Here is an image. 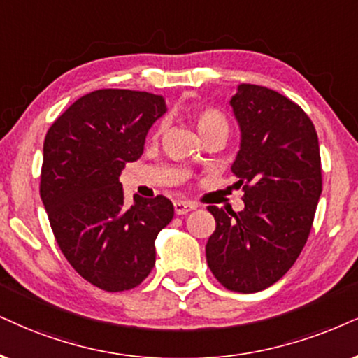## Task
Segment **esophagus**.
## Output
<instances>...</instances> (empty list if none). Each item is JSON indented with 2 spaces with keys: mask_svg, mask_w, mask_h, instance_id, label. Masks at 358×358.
<instances>
[{
  "mask_svg": "<svg viewBox=\"0 0 358 358\" xmlns=\"http://www.w3.org/2000/svg\"><path fill=\"white\" fill-rule=\"evenodd\" d=\"M197 207V204H194V202H189V201H176L174 202V210L178 215H184L187 213H191Z\"/></svg>",
  "mask_w": 358,
  "mask_h": 358,
  "instance_id": "obj_1",
  "label": "esophagus"
}]
</instances>
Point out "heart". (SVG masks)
<instances>
[{
  "instance_id": "heart-1",
  "label": "heart",
  "mask_w": 358,
  "mask_h": 358,
  "mask_svg": "<svg viewBox=\"0 0 358 358\" xmlns=\"http://www.w3.org/2000/svg\"><path fill=\"white\" fill-rule=\"evenodd\" d=\"M192 116H194V122H196L197 131L201 132L202 138L207 134H210V132H217V131L227 132L229 131V122H227L226 116H224L220 111H217V109L197 108V109H194ZM164 127H166L164 121L159 122L156 127V136L161 134V132L164 131Z\"/></svg>"
}]
</instances>
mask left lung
Here are the masks:
<instances>
[{
  "instance_id": "8db88e82",
  "label": "left lung",
  "mask_w": 358,
  "mask_h": 358,
  "mask_svg": "<svg viewBox=\"0 0 358 358\" xmlns=\"http://www.w3.org/2000/svg\"><path fill=\"white\" fill-rule=\"evenodd\" d=\"M229 104L241 129L231 169L245 207H207L215 231L206 257L226 289L252 294L284 277L306 245L322 194L319 138L301 106L268 87L239 85Z\"/></svg>"
}]
</instances>
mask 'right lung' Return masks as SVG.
Here are the masks:
<instances>
[{"mask_svg":"<svg viewBox=\"0 0 358 358\" xmlns=\"http://www.w3.org/2000/svg\"><path fill=\"white\" fill-rule=\"evenodd\" d=\"M166 111V99L151 92L92 91L44 139L39 194L57 245L83 279L108 292L134 289L149 275L157 234L174 217L164 196L136 194L127 207L119 182Z\"/></svg>","mask_w":358,"mask_h":358,"instance_id":"add662e5","label":"right lung"}]
</instances>
